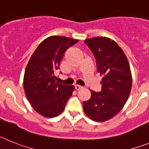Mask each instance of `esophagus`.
Here are the masks:
<instances>
[{
  "mask_svg": "<svg viewBox=\"0 0 149 149\" xmlns=\"http://www.w3.org/2000/svg\"><path fill=\"white\" fill-rule=\"evenodd\" d=\"M75 89H76V91L82 90V87H81V86H79V85H75Z\"/></svg>",
  "mask_w": 149,
  "mask_h": 149,
  "instance_id": "obj_1",
  "label": "esophagus"
}]
</instances>
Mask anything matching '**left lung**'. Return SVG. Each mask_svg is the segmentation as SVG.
I'll return each instance as SVG.
<instances>
[{
    "label": "left lung",
    "mask_w": 149,
    "mask_h": 149,
    "mask_svg": "<svg viewBox=\"0 0 149 149\" xmlns=\"http://www.w3.org/2000/svg\"><path fill=\"white\" fill-rule=\"evenodd\" d=\"M84 42L94 54L103 79L101 91L90 90L91 98L83 103V109L89 118L103 122L116 116L128 99L132 87L130 67L122 49L112 39L97 37Z\"/></svg>",
    "instance_id": "obj_1"
}]
</instances>
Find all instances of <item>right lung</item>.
<instances>
[{"instance_id":"1","label":"right lung","mask_w":149,"mask_h":149,"mask_svg":"<svg viewBox=\"0 0 149 149\" xmlns=\"http://www.w3.org/2000/svg\"><path fill=\"white\" fill-rule=\"evenodd\" d=\"M78 40L51 36L37 46L24 71L23 86L32 107L46 118L59 116L65 108L75 87L59 83L54 74L67 49Z\"/></svg>"}]
</instances>
